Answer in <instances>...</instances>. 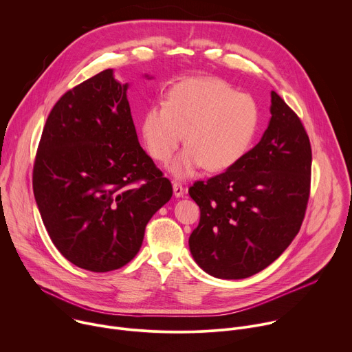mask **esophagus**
<instances>
[{"mask_svg": "<svg viewBox=\"0 0 352 352\" xmlns=\"http://www.w3.org/2000/svg\"><path fill=\"white\" fill-rule=\"evenodd\" d=\"M173 190H174V195L177 196V197H181V196H184V186L179 184V182H173Z\"/></svg>", "mask_w": 352, "mask_h": 352, "instance_id": "esophagus-1", "label": "esophagus"}]
</instances>
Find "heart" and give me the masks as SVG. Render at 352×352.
<instances>
[{
    "instance_id": "b5f03b06",
    "label": "heart",
    "mask_w": 352,
    "mask_h": 352,
    "mask_svg": "<svg viewBox=\"0 0 352 352\" xmlns=\"http://www.w3.org/2000/svg\"><path fill=\"white\" fill-rule=\"evenodd\" d=\"M261 122V106L250 94L221 79L189 78L167 91L163 104L143 113L140 135L147 153L167 163L184 133L186 147L170 170L186 178L202 167L216 173L235 166L252 147Z\"/></svg>"
}]
</instances>
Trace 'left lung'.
I'll return each instance as SVG.
<instances>
[{
  "label": "left lung",
  "mask_w": 352,
  "mask_h": 352,
  "mask_svg": "<svg viewBox=\"0 0 352 352\" xmlns=\"http://www.w3.org/2000/svg\"><path fill=\"white\" fill-rule=\"evenodd\" d=\"M261 142L235 166L189 188L200 209L189 236L195 262L217 278L239 280L272 265L304 221L312 148L299 117L272 91Z\"/></svg>",
  "instance_id": "8db88e82"
}]
</instances>
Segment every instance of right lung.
Masks as SVG:
<instances>
[{
    "mask_svg": "<svg viewBox=\"0 0 352 352\" xmlns=\"http://www.w3.org/2000/svg\"><path fill=\"white\" fill-rule=\"evenodd\" d=\"M126 90L113 69L68 90L45 121L33 166L50 238L65 259L96 273L131 262L146 224L173 196L139 144Z\"/></svg>",
    "mask_w": 352,
    "mask_h": 352,
    "instance_id": "add662e5",
    "label": "right lung"
}]
</instances>
